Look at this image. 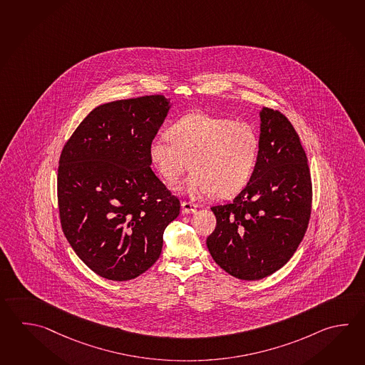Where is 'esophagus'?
<instances>
[{"instance_id": "34e87169", "label": "esophagus", "mask_w": 365, "mask_h": 365, "mask_svg": "<svg viewBox=\"0 0 365 365\" xmlns=\"http://www.w3.org/2000/svg\"><path fill=\"white\" fill-rule=\"evenodd\" d=\"M182 209H183V213H194L196 212V209H197V204H195V202H190V201H183L182 202Z\"/></svg>"}]
</instances>
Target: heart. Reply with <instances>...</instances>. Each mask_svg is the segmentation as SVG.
I'll use <instances>...</instances> for the list:
<instances>
[{"instance_id": "1", "label": "heart", "mask_w": 365, "mask_h": 365, "mask_svg": "<svg viewBox=\"0 0 365 365\" xmlns=\"http://www.w3.org/2000/svg\"><path fill=\"white\" fill-rule=\"evenodd\" d=\"M149 158L163 178L174 185L192 169L182 190L191 196L213 194L229 199L252 177L259 138L250 123L190 113L174 122L168 134L149 143Z\"/></svg>"}]
</instances>
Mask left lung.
Listing matches in <instances>:
<instances>
[{"label":"left lung","mask_w":365,"mask_h":365,"mask_svg":"<svg viewBox=\"0 0 365 365\" xmlns=\"http://www.w3.org/2000/svg\"><path fill=\"white\" fill-rule=\"evenodd\" d=\"M260 120L252 177L230 204L212 208L217 225L207 239L213 260L245 281L265 278L290 260L312 208L311 173L295 128L269 108Z\"/></svg>","instance_id":"obj_1"}]
</instances>
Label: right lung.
<instances>
[{
  "label": "right lung",
  "mask_w": 365,
  "mask_h": 365,
  "mask_svg": "<svg viewBox=\"0 0 365 365\" xmlns=\"http://www.w3.org/2000/svg\"><path fill=\"white\" fill-rule=\"evenodd\" d=\"M170 101L163 95L100 105L62 149L61 226L79 259L110 281H128L161 255L180 202L150 169L149 143Z\"/></svg>",
  "instance_id": "add662e5"
}]
</instances>
